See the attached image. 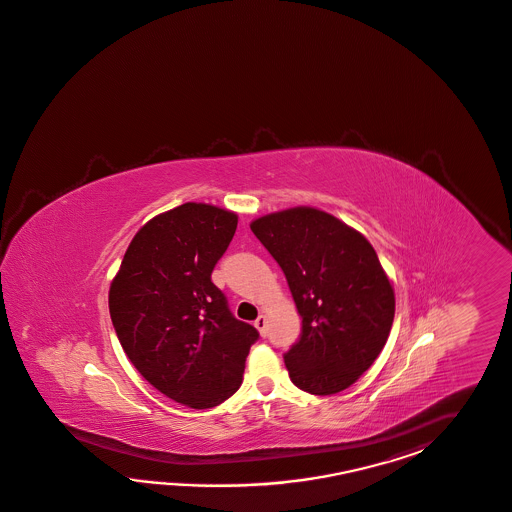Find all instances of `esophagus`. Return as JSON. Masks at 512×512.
<instances>
[{
	"instance_id": "esophagus-1",
	"label": "esophagus",
	"mask_w": 512,
	"mask_h": 512,
	"mask_svg": "<svg viewBox=\"0 0 512 512\" xmlns=\"http://www.w3.org/2000/svg\"><path fill=\"white\" fill-rule=\"evenodd\" d=\"M255 327H257V331L261 333V337H266V316H259V318L255 320Z\"/></svg>"
}]
</instances>
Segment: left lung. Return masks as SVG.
Instances as JSON below:
<instances>
[{
  "instance_id": "1",
  "label": "left lung",
  "mask_w": 512,
  "mask_h": 512,
  "mask_svg": "<svg viewBox=\"0 0 512 512\" xmlns=\"http://www.w3.org/2000/svg\"><path fill=\"white\" fill-rule=\"evenodd\" d=\"M287 277L301 337L285 353L290 381L331 396L351 387L387 344L396 298L372 244L329 212L292 207L253 220Z\"/></svg>"
}]
</instances>
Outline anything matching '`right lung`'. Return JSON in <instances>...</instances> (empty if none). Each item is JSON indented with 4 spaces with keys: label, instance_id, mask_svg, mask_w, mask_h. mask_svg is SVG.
I'll list each match as a JSON object with an SVG mask.
<instances>
[{
    "label": "right lung",
    "instance_id": "obj_1",
    "mask_svg": "<svg viewBox=\"0 0 512 512\" xmlns=\"http://www.w3.org/2000/svg\"><path fill=\"white\" fill-rule=\"evenodd\" d=\"M238 216L188 201L138 229L109 290V312L125 355L164 396L211 409L242 385L253 325L237 320L212 270Z\"/></svg>",
    "mask_w": 512,
    "mask_h": 512
}]
</instances>
